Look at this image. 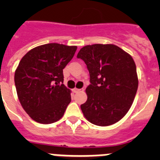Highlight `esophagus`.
<instances>
[{"label": "esophagus", "instance_id": "1", "mask_svg": "<svg viewBox=\"0 0 160 160\" xmlns=\"http://www.w3.org/2000/svg\"><path fill=\"white\" fill-rule=\"evenodd\" d=\"M82 90H82V89L74 88V89H73V92H74V93H78V92H80V91H82Z\"/></svg>", "mask_w": 160, "mask_h": 160}]
</instances>
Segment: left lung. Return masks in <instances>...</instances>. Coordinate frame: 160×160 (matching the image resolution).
<instances>
[{
	"label": "left lung",
	"instance_id": "1",
	"mask_svg": "<svg viewBox=\"0 0 160 160\" xmlns=\"http://www.w3.org/2000/svg\"><path fill=\"white\" fill-rule=\"evenodd\" d=\"M90 73L82 111L89 122L100 127L114 124L131 108L138 89L136 66L132 57L113 44H94L80 49Z\"/></svg>",
	"mask_w": 160,
	"mask_h": 160
}]
</instances>
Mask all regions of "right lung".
<instances>
[{"label": "right lung", "mask_w": 160, "mask_h": 160, "mask_svg": "<svg viewBox=\"0 0 160 160\" xmlns=\"http://www.w3.org/2000/svg\"><path fill=\"white\" fill-rule=\"evenodd\" d=\"M75 46L49 43L29 50L20 61L14 82L21 105L32 120L57 122L71 101L63 84V69L73 58Z\"/></svg>", "instance_id": "obj_1"}]
</instances>
